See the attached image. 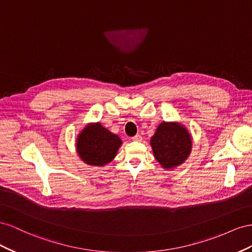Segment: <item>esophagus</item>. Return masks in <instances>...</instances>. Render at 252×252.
Wrapping results in <instances>:
<instances>
[{"mask_svg": "<svg viewBox=\"0 0 252 252\" xmlns=\"http://www.w3.org/2000/svg\"><path fill=\"white\" fill-rule=\"evenodd\" d=\"M132 140L133 141H141L142 137L140 135H136V136H134V137H132Z\"/></svg>", "mask_w": 252, "mask_h": 252, "instance_id": "34e87169", "label": "esophagus"}]
</instances>
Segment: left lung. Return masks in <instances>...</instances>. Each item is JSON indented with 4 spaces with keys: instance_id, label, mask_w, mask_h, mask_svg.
<instances>
[{
    "instance_id": "8db88e82",
    "label": "left lung",
    "mask_w": 252,
    "mask_h": 252,
    "mask_svg": "<svg viewBox=\"0 0 252 252\" xmlns=\"http://www.w3.org/2000/svg\"><path fill=\"white\" fill-rule=\"evenodd\" d=\"M155 159L164 170H173L189 157L192 136L178 121H162L150 140Z\"/></svg>"
}]
</instances>
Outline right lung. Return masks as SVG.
Here are the masks:
<instances>
[{
    "label": "right lung",
    "mask_w": 252,
    "mask_h": 252,
    "mask_svg": "<svg viewBox=\"0 0 252 252\" xmlns=\"http://www.w3.org/2000/svg\"><path fill=\"white\" fill-rule=\"evenodd\" d=\"M122 140L100 122H90L79 132L76 151L81 160L91 167H104L114 160Z\"/></svg>",
    "instance_id": "right-lung-1"
}]
</instances>
